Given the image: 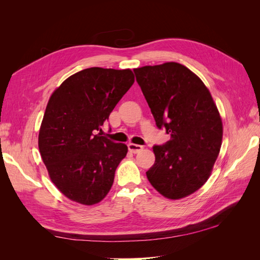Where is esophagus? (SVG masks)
<instances>
[{
    "instance_id": "esophagus-1",
    "label": "esophagus",
    "mask_w": 260,
    "mask_h": 260,
    "mask_svg": "<svg viewBox=\"0 0 260 260\" xmlns=\"http://www.w3.org/2000/svg\"><path fill=\"white\" fill-rule=\"evenodd\" d=\"M128 148L129 151L133 154H137L139 152H141L143 149V146L142 145H138V144H133V143H129L128 144Z\"/></svg>"
}]
</instances>
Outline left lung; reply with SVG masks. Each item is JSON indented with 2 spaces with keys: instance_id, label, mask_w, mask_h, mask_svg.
Returning <instances> with one entry per match:
<instances>
[{
  "instance_id": "1",
  "label": "left lung",
  "mask_w": 260,
  "mask_h": 260,
  "mask_svg": "<svg viewBox=\"0 0 260 260\" xmlns=\"http://www.w3.org/2000/svg\"><path fill=\"white\" fill-rule=\"evenodd\" d=\"M156 125L170 140L154 145L155 162L146 171L165 198L178 200L208 180L220 152L222 121L204 82L178 62L133 70Z\"/></svg>"
}]
</instances>
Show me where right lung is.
Returning a JSON list of instances; mask_svg holds the SVG:
<instances>
[{"label":"right lung","mask_w":260,"mask_h":260,"mask_svg":"<svg viewBox=\"0 0 260 260\" xmlns=\"http://www.w3.org/2000/svg\"><path fill=\"white\" fill-rule=\"evenodd\" d=\"M135 82L130 69L81 70L54 91L39 132V149L52 182L83 205L103 200L128 152L98 131Z\"/></svg>","instance_id":"add662e5"}]
</instances>
